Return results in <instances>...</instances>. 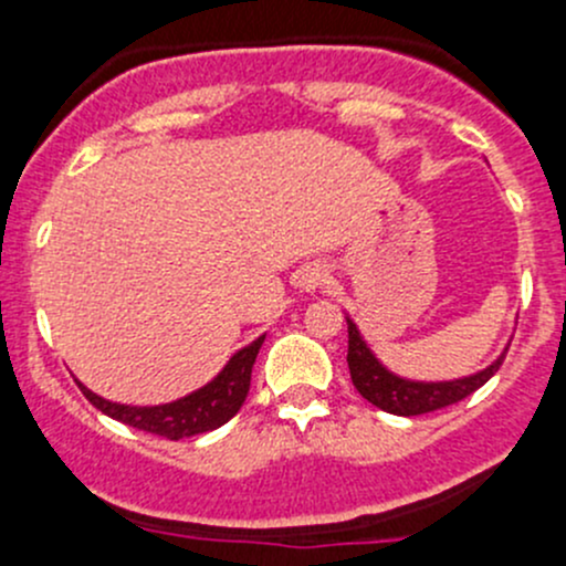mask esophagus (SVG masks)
Masks as SVG:
<instances>
[{
    "label": "esophagus",
    "mask_w": 566,
    "mask_h": 566,
    "mask_svg": "<svg viewBox=\"0 0 566 566\" xmlns=\"http://www.w3.org/2000/svg\"><path fill=\"white\" fill-rule=\"evenodd\" d=\"M325 282H328V268L319 265V262H312V265H306L304 273H301V287H304L306 293L323 287Z\"/></svg>",
    "instance_id": "1"
}]
</instances>
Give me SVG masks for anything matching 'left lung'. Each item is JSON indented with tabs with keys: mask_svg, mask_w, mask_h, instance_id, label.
Instances as JSON below:
<instances>
[{
	"mask_svg": "<svg viewBox=\"0 0 566 566\" xmlns=\"http://www.w3.org/2000/svg\"><path fill=\"white\" fill-rule=\"evenodd\" d=\"M510 347H504L499 358L490 367L479 369V373L468 375V378L454 380H410L399 378L391 369H386L378 361L369 345L364 342L358 325L347 317V367H350V380L356 391L361 394L367 402L375 408L386 410L394 416H421L430 410H441L447 405L460 402L468 394L482 389L499 367L504 364V356Z\"/></svg>",
	"mask_w": 566,
	"mask_h": 566,
	"instance_id": "8db88e82",
	"label": "left lung"
}]
</instances>
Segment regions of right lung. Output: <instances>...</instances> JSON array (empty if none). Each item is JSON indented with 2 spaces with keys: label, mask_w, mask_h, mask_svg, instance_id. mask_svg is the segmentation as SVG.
I'll use <instances>...</instances> for the list:
<instances>
[{
  "label": "right lung",
  "mask_w": 566,
  "mask_h": 566,
  "mask_svg": "<svg viewBox=\"0 0 566 566\" xmlns=\"http://www.w3.org/2000/svg\"><path fill=\"white\" fill-rule=\"evenodd\" d=\"M262 342H265V334L256 336L251 345L241 347L210 384L186 394V397L175 399V402L119 405L98 397V394L90 391L87 386L78 384V380L76 384L84 397H87L101 413L112 416V419L123 421V424L128 427H136V430L153 432V436L169 438V441H180V438H191L199 436V432H210L216 430V427L227 424V421L241 410L251 386V367H254Z\"/></svg>",
  "instance_id": "add662e5"
}]
</instances>
